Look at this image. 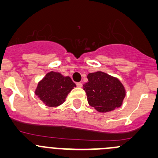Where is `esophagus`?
Instances as JSON below:
<instances>
[{
  "label": "esophagus",
  "mask_w": 158,
  "mask_h": 158,
  "mask_svg": "<svg viewBox=\"0 0 158 158\" xmlns=\"http://www.w3.org/2000/svg\"><path fill=\"white\" fill-rule=\"evenodd\" d=\"M76 86H77L78 88H82V83H81V82H77V83H76Z\"/></svg>",
  "instance_id": "34e87169"
}]
</instances>
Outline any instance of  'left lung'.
<instances>
[{
    "label": "left lung",
    "instance_id": "obj_1",
    "mask_svg": "<svg viewBox=\"0 0 158 158\" xmlns=\"http://www.w3.org/2000/svg\"><path fill=\"white\" fill-rule=\"evenodd\" d=\"M83 85L89 105L102 113L109 112L122 105L125 89L117 79L103 72L89 73Z\"/></svg>",
    "mask_w": 158,
    "mask_h": 158
}]
</instances>
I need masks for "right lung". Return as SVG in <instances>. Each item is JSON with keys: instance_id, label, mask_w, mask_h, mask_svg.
Returning <instances> with one entry per match:
<instances>
[{"instance_id": "add662e5", "label": "right lung", "mask_w": 158, "mask_h": 158, "mask_svg": "<svg viewBox=\"0 0 158 158\" xmlns=\"http://www.w3.org/2000/svg\"><path fill=\"white\" fill-rule=\"evenodd\" d=\"M74 87L76 84L69 76L50 72L38 85L35 94L48 107H57L65 101Z\"/></svg>"}]
</instances>
